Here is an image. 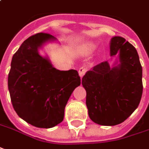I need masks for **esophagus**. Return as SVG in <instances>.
Wrapping results in <instances>:
<instances>
[{"label":"esophagus","instance_id":"esophagus-1","mask_svg":"<svg viewBox=\"0 0 149 149\" xmlns=\"http://www.w3.org/2000/svg\"><path fill=\"white\" fill-rule=\"evenodd\" d=\"M87 70H88V69H87L85 66H82L79 69V76L83 77L84 75V74L87 72Z\"/></svg>","mask_w":149,"mask_h":149}]
</instances>
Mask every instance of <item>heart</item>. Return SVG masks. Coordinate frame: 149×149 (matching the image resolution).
I'll list each match as a JSON object with an SVG mask.
<instances>
[{"label":"heart","instance_id":"obj_1","mask_svg":"<svg viewBox=\"0 0 149 149\" xmlns=\"http://www.w3.org/2000/svg\"><path fill=\"white\" fill-rule=\"evenodd\" d=\"M86 49L88 50V51H89V52H91V51H93V49L95 48V46L93 44H92V43H88V44L86 45Z\"/></svg>","mask_w":149,"mask_h":149}]
</instances>
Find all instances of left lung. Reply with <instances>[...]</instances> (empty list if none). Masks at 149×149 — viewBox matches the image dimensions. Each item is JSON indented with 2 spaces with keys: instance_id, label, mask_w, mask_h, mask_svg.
<instances>
[{
  "instance_id": "obj_1",
  "label": "left lung",
  "mask_w": 149,
  "mask_h": 149,
  "mask_svg": "<svg viewBox=\"0 0 149 149\" xmlns=\"http://www.w3.org/2000/svg\"><path fill=\"white\" fill-rule=\"evenodd\" d=\"M111 56L118 54L111 67L108 61L86 72L82 84L87 93L86 105L90 119L101 125L122 123L134 111L143 93L142 66L136 49L122 37H113Z\"/></svg>"
}]
</instances>
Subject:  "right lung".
Instances as JSON below:
<instances>
[{"mask_svg":"<svg viewBox=\"0 0 149 149\" xmlns=\"http://www.w3.org/2000/svg\"><path fill=\"white\" fill-rule=\"evenodd\" d=\"M56 38L45 33L26 39L12 57L8 88L17 115L38 128H52L64 119L73 91L80 85L75 70H59L38 49Z\"/></svg>","mask_w":149,"mask_h":149,"instance_id":"1","label":"right lung"}]
</instances>
